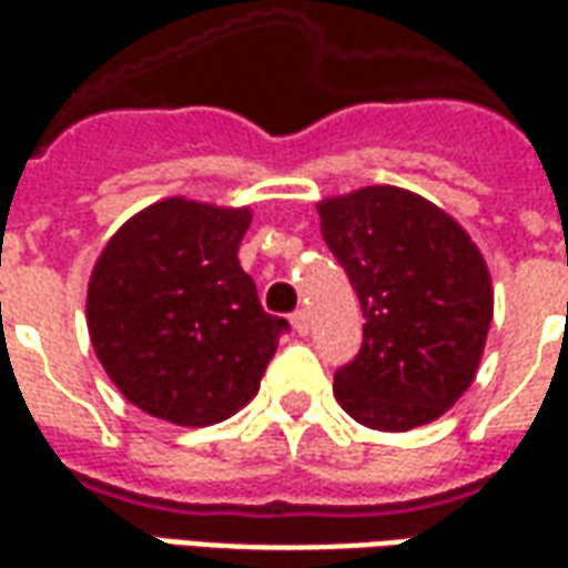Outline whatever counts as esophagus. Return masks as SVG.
Returning <instances> with one entry per match:
<instances>
[{
	"instance_id": "esophagus-1",
	"label": "esophagus",
	"mask_w": 568,
	"mask_h": 568,
	"mask_svg": "<svg viewBox=\"0 0 568 568\" xmlns=\"http://www.w3.org/2000/svg\"><path fill=\"white\" fill-rule=\"evenodd\" d=\"M292 327H295V334L306 337V334H310V313H306V310H297L295 316H292Z\"/></svg>"
}]
</instances>
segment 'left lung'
I'll return each instance as SVG.
<instances>
[{"label": "left lung", "mask_w": 568, "mask_h": 568, "mask_svg": "<svg viewBox=\"0 0 568 568\" xmlns=\"http://www.w3.org/2000/svg\"><path fill=\"white\" fill-rule=\"evenodd\" d=\"M322 237L348 273L364 343L334 373V397L369 430L436 422L476 379L494 288L464 225L400 186L318 201Z\"/></svg>", "instance_id": "8db88e82"}]
</instances>
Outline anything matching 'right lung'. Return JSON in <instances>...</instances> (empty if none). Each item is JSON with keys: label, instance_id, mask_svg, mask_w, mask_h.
<instances>
[{"label": "right lung", "instance_id": "1", "mask_svg": "<svg viewBox=\"0 0 568 568\" xmlns=\"http://www.w3.org/2000/svg\"><path fill=\"white\" fill-rule=\"evenodd\" d=\"M250 207L162 199L92 267L87 327L123 397L180 427L225 422L258 394L285 318L267 316L237 250Z\"/></svg>", "mask_w": 568, "mask_h": 568}]
</instances>
